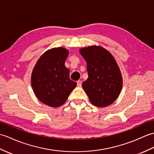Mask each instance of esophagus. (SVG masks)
Returning <instances> with one entry per match:
<instances>
[{
	"instance_id": "1",
	"label": "esophagus",
	"mask_w": 154,
	"mask_h": 154,
	"mask_svg": "<svg viewBox=\"0 0 154 154\" xmlns=\"http://www.w3.org/2000/svg\"><path fill=\"white\" fill-rule=\"evenodd\" d=\"M82 82L81 80L77 81V86L78 87H81L82 86Z\"/></svg>"
}]
</instances>
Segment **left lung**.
Returning <instances> with one entry per match:
<instances>
[{"label":"left lung","instance_id":"1","mask_svg":"<svg viewBox=\"0 0 154 154\" xmlns=\"http://www.w3.org/2000/svg\"><path fill=\"white\" fill-rule=\"evenodd\" d=\"M79 51L87 63L88 78L82 88L89 100L98 107L112 104L122 87L121 72L115 58L101 46L92 45Z\"/></svg>","mask_w":154,"mask_h":154}]
</instances>
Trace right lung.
<instances>
[{
	"label": "right lung",
	"instance_id": "right-lung-1",
	"mask_svg": "<svg viewBox=\"0 0 154 154\" xmlns=\"http://www.w3.org/2000/svg\"><path fill=\"white\" fill-rule=\"evenodd\" d=\"M68 53V49L61 47L47 50L32 70L31 83L34 94L50 107L63 105L77 85L70 79V70L64 65Z\"/></svg>",
	"mask_w": 154,
	"mask_h": 154
}]
</instances>
